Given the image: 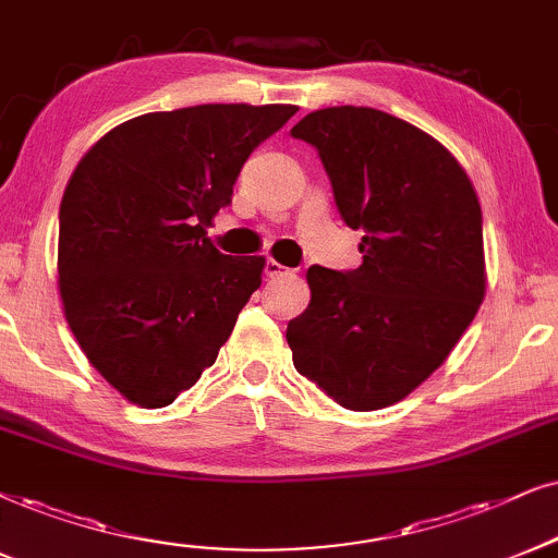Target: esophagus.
I'll list each match as a JSON object with an SVG mask.
<instances>
[{
  "instance_id": "34e87169",
  "label": "esophagus",
  "mask_w": 558,
  "mask_h": 558,
  "mask_svg": "<svg viewBox=\"0 0 558 558\" xmlns=\"http://www.w3.org/2000/svg\"><path fill=\"white\" fill-rule=\"evenodd\" d=\"M265 275H267V278H280V275H291V270H288L286 265H280L278 259H267Z\"/></svg>"
}]
</instances>
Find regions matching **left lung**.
<instances>
[{
	"mask_svg": "<svg viewBox=\"0 0 558 558\" xmlns=\"http://www.w3.org/2000/svg\"><path fill=\"white\" fill-rule=\"evenodd\" d=\"M291 133L365 231L357 270L308 267L312 301L286 329L293 365L352 412L391 407L446 363L484 301L476 190L440 141L384 110H314Z\"/></svg>",
	"mask_w": 558,
	"mask_h": 558,
	"instance_id": "8db88e82",
	"label": "left lung"
}]
</instances>
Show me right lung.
Wrapping results in <instances>:
<instances>
[{"label":"right lung","instance_id":"add662e5","mask_svg":"<svg viewBox=\"0 0 558 558\" xmlns=\"http://www.w3.org/2000/svg\"><path fill=\"white\" fill-rule=\"evenodd\" d=\"M295 105H195L105 133L61 197L63 316L92 368L144 409L172 404L216 363L263 283L265 257L208 239L242 165Z\"/></svg>","mask_w":558,"mask_h":558}]
</instances>
